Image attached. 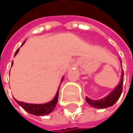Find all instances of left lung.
<instances>
[{"label":"left lung","mask_w":133,"mask_h":133,"mask_svg":"<svg viewBox=\"0 0 133 133\" xmlns=\"http://www.w3.org/2000/svg\"><path fill=\"white\" fill-rule=\"evenodd\" d=\"M123 76H124V73L123 71L122 72V78L120 81V83L119 85L115 89V90L113 92L110 93L109 95H107L106 97L100 99V100H92L89 98L86 97L85 100L86 102L92 107L97 108V109H105V108H108L109 106L113 105L116 101L119 98L120 95L122 92V85H123Z\"/></svg>","instance_id":"1"}]
</instances>
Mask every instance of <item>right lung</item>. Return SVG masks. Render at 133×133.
I'll return each instance as SVG.
<instances>
[{"label": "right lung", "mask_w": 133, "mask_h": 133, "mask_svg": "<svg viewBox=\"0 0 133 133\" xmlns=\"http://www.w3.org/2000/svg\"><path fill=\"white\" fill-rule=\"evenodd\" d=\"M18 51H19V49H17L16 51L15 55L18 52ZM58 91L56 94L55 97L51 102H48L46 104H41V105L28 104V103H24V102H19V101H17L16 99H15V101L17 102V103L18 105H20L25 111H27L30 114H33L35 116H45V115L49 114L51 112H52L55 109V108L56 107L57 102H58Z\"/></svg>", "instance_id": "obj_1"}]
</instances>
